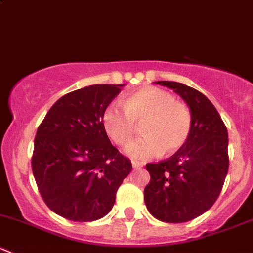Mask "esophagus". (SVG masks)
Instances as JSON below:
<instances>
[{"instance_id":"34e87169","label":"esophagus","mask_w":253,"mask_h":253,"mask_svg":"<svg viewBox=\"0 0 253 253\" xmlns=\"http://www.w3.org/2000/svg\"><path fill=\"white\" fill-rule=\"evenodd\" d=\"M132 167H133V169H141L143 165L139 164V163H137V162H133L132 163Z\"/></svg>"}]
</instances>
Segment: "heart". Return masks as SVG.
<instances>
[{
    "label": "heart",
    "instance_id": "1",
    "mask_svg": "<svg viewBox=\"0 0 253 253\" xmlns=\"http://www.w3.org/2000/svg\"><path fill=\"white\" fill-rule=\"evenodd\" d=\"M124 108L109 105L103 112L106 134L117 145L126 147L133 141L138 125L144 137L127 148L126 153L137 162L155 155L172 154L183 147L192 131V114L185 104L163 89L143 88L127 96Z\"/></svg>",
    "mask_w": 253,
    "mask_h": 253
}]
</instances>
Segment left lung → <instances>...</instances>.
I'll list each match as a JSON object with an SVG mask.
<instances>
[{"instance_id":"obj_1","label":"left lung","mask_w":253,"mask_h":253,"mask_svg":"<svg viewBox=\"0 0 253 253\" xmlns=\"http://www.w3.org/2000/svg\"><path fill=\"white\" fill-rule=\"evenodd\" d=\"M155 83L185 100L192 114V131L172 157L145 165L150 181L144 188V202L158 220L185 223L208 211L220 195L229 170L228 129L201 91L177 82Z\"/></svg>"}]
</instances>
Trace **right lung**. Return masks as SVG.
<instances>
[{
    "instance_id": "add662e5",
    "label": "right lung",
    "mask_w": 253,
    "mask_h": 253,
    "mask_svg": "<svg viewBox=\"0 0 253 253\" xmlns=\"http://www.w3.org/2000/svg\"><path fill=\"white\" fill-rule=\"evenodd\" d=\"M124 84L84 86L58 99L34 139L32 170L42 200L58 215L78 223L111 211L131 160L111 144L103 112Z\"/></svg>"
}]
</instances>
